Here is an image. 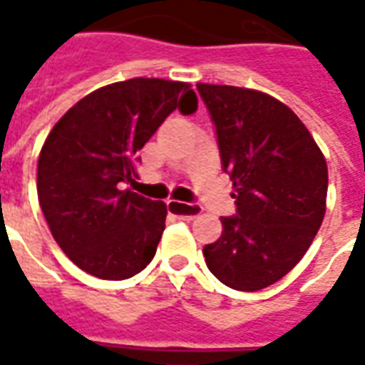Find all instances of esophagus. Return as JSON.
Returning <instances> with one entry per match:
<instances>
[{
	"instance_id": "esophagus-1",
	"label": "esophagus",
	"mask_w": 365,
	"mask_h": 365,
	"mask_svg": "<svg viewBox=\"0 0 365 365\" xmlns=\"http://www.w3.org/2000/svg\"><path fill=\"white\" fill-rule=\"evenodd\" d=\"M168 211L172 215H178V217H187V219H193L201 213V207L195 205V203H183V201H175V199H168L166 201Z\"/></svg>"
}]
</instances>
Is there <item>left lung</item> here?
Here are the masks:
<instances>
[{"mask_svg":"<svg viewBox=\"0 0 365 365\" xmlns=\"http://www.w3.org/2000/svg\"><path fill=\"white\" fill-rule=\"evenodd\" d=\"M215 123L237 215L203 248L211 274L238 291H258L295 268L321 229L329 170L321 148L287 105L235 86L197 83Z\"/></svg>","mask_w":365,"mask_h":365,"instance_id":"1","label":"left lung"}]
</instances>
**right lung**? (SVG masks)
<instances>
[{
    "mask_svg": "<svg viewBox=\"0 0 365 365\" xmlns=\"http://www.w3.org/2000/svg\"><path fill=\"white\" fill-rule=\"evenodd\" d=\"M175 109L197 111L190 83L133 78L91 91L46 136L36 170L38 203L54 240L83 272L127 279L154 258L166 205L123 183L138 178L136 152Z\"/></svg>",
    "mask_w": 365,
    "mask_h": 365,
    "instance_id": "obj_1",
    "label": "right lung"
}]
</instances>
